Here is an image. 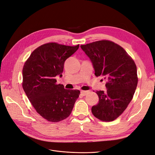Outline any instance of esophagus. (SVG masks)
I'll use <instances>...</instances> for the list:
<instances>
[{
    "mask_svg": "<svg viewBox=\"0 0 155 155\" xmlns=\"http://www.w3.org/2000/svg\"><path fill=\"white\" fill-rule=\"evenodd\" d=\"M87 93H88V91H81V94L82 96H86V94H87Z\"/></svg>",
    "mask_w": 155,
    "mask_h": 155,
    "instance_id": "esophagus-1",
    "label": "esophagus"
}]
</instances>
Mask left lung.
<instances>
[{
	"label": "left lung",
	"mask_w": 155,
	"mask_h": 155,
	"mask_svg": "<svg viewBox=\"0 0 155 155\" xmlns=\"http://www.w3.org/2000/svg\"><path fill=\"white\" fill-rule=\"evenodd\" d=\"M81 47L90 58L95 76L107 81V91L96 92L99 102L92 107V113L102 121H113L127 108L135 92L136 64L123 48L111 41L103 40Z\"/></svg>",
	"instance_id": "left-lung-1"
}]
</instances>
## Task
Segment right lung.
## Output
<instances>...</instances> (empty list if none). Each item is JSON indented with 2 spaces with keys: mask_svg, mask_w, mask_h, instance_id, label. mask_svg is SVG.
Here are the masks:
<instances>
[{
  "mask_svg": "<svg viewBox=\"0 0 155 155\" xmlns=\"http://www.w3.org/2000/svg\"><path fill=\"white\" fill-rule=\"evenodd\" d=\"M78 48L79 44H45L35 49L24 65V91L37 112L48 121L57 122L68 118L79 97V90L64 89L55 79L62 76L65 61Z\"/></svg>",
  "mask_w": 155,
  "mask_h": 155,
  "instance_id": "1",
  "label": "right lung"
}]
</instances>
